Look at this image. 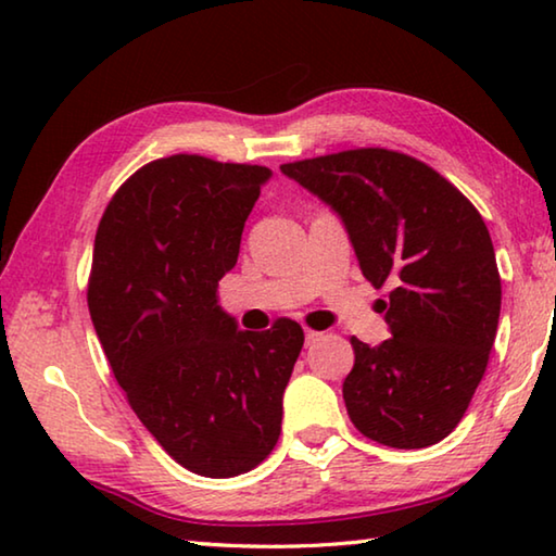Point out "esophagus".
<instances>
[{"label": "esophagus", "instance_id": "1", "mask_svg": "<svg viewBox=\"0 0 556 556\" xmlns=\"http://www.w3.org/2000/svg\"><path fill=\"white\" fill-rule=\"evenodd\" d=\"M324 333H318V331H312V328H306V333H304V338H306V345H312V343H316L318 338H321Z\"/></svg>", "mask_w": 556, "mask_h": 556}]
</instances>
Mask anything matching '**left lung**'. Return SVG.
I'll return each instance as SVG.
<instances>
[{"mask_svg":"<svg viewBox=\"0 0 556 556\" xmlns=\"http://www.w3.org/2000/svg\"><path fill=\"white\" fill-rule=\"evenodd\" d=\"M341 215L392 338L353 336L348 417L378 444H439L481 384L501 318V275L481 213L419 159L368 147L281 164Z\"/></svg>","mask_w":556,"mask_h":556,"instance_id":"1","label":"left lung"}]
</instances>
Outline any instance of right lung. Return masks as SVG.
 Segmentation results:
<instances>
[{"instance_id":"obj_1","label":"right lung","mask_w":556,"mask_h":556,"mask_svg":"<svg viewBox=\"0 0 556 556\" xmlns=\"http://www.w3.org/2000/svg\"><path fill=\"white\" fill-rule=\"evenodd\" d=\"M271 172L174 154L117 188L96 235L88 308L129 407L176 464L232 478L262 464L304 345L291 318L240 331L218 306Z\"/></svg>"}]
</instances>
